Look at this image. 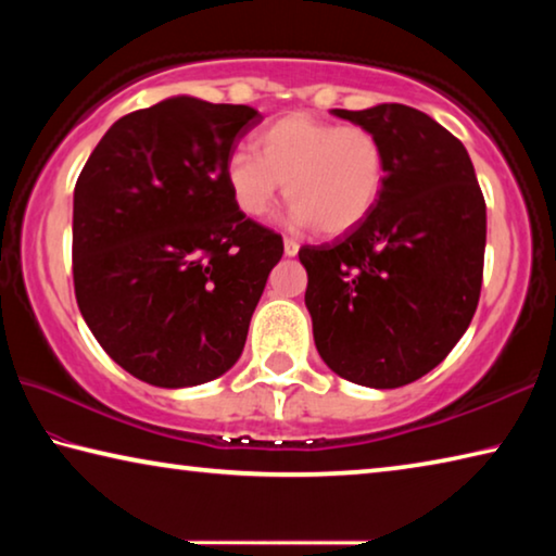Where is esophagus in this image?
<instances>
[{
    "mask_svg": "<svg viewBox=\"0 0 556 556\" xmlns=\"http://www.w3.org/2000/svg\"><path fill=\"white\" fill-rule=\"evenodd\" d=\"M296 252H299V242L287 238V240H285V255H287V257H294Z\"/></svg>",
    "mask_w": 556,
    "mask_h": 556,
    "instance_id": "obj_1",
    "label": "esophagus"
}]
</instances>
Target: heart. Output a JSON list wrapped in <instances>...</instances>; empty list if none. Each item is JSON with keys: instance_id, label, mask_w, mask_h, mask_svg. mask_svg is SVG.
I'll return each mask as SVG.
<instances>
[{"instance_id": "1", "label": "heart", "mask_w": 556, "mask_h": 556, "mask_svg": "<svg viewBox=\"0 0 556 556\" xmlns=\"http://www.w3.org/2000/svg\"><path fill=\"white\" fill-rule=\"evenodd\" d=\"M257 154L235 152L225 162V184L238 208L262 218L277 203L281 186L296 228L343 235L378 205L388 159L370 129L289 112L255 139Z\"/></svg>"}]
</instances>
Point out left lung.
<instances>
[{
    "label": "left lung",
    "mask_w": 556,
    "mask_h": 556,
    "mask_svg": "<svg viewBox=\"0 0 556 556\" xmlns=\"http://www.w3.org/2000/svg\"><path fill=\"white\" fill-rule=\"evenodd\" d=\"M333 115L380 139L388 176L357 228L299 250L314 343L341 378L402 388L434 370L476 314L485 201L466 147L425 112L382 102Z\"/></svg>",
    "instance_id": "obj_1"
}]
</instances>
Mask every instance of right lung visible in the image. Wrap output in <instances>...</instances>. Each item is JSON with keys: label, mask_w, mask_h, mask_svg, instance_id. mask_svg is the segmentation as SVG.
I'll list each match as a JSON object with an SVG mask.
<instances>
[{"label": "right lung", "mask_w": 556, "mask_h": 556, "mask_svg": "<svg viewBox=\"0 0 556 556\" xmlns=\"http://www.w3.org/2000/svg\"><path fill=\"white\" fill-rule=\"evenodd\" d=\"M260 122L248 105L166 98L119 117L75 184L78 308L102 351L154 388H195L238 363L285 252L225 184Z\"/></svg>", "instance_id": "right-lung-1"}]
</instances>
